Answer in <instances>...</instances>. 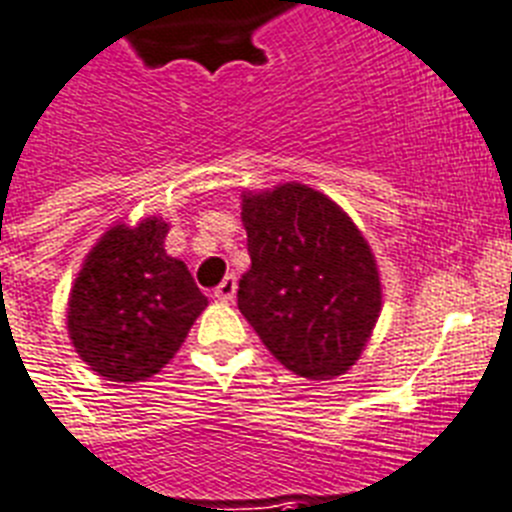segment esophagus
Here are the masks:
<instances>
[{
    "label": "esophagus",
    "instance_id": "obj_1",
    "mask_svg": "<svg viewBox=\"0 0 512 512\" xmlns=\"http://www.w3.org/2000/svg\"><path fill=\"white\" fill-rule=\"evenodd\" d=\"M235 290H238V280H235V274H227L225 280L217 285V290H214V298H217V301H232V298H235Z\"/></svg>",
    "mask_w": 512,
    "mask_h": 512
}]
</instances>
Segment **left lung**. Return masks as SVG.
<instances>
[{"label":"left lung","instance_id":"obj_1","mask_svg":"<svg viewBox=\"0 0 512 512\" xmlns=\"http://www.w3.org/2000/svg\"><path fill=\"white\" fill-rule=\"evenodd\" d=\"M243 225L251 269L240 280V314L295 374H345L382 308L369 243L340 206L298 183L243 198Z\"/></svg>","mask_w":512,"mask_h":512}]
</instances>
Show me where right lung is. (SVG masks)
Returning a JSON list of instances; mask_svg holds the SVG:
<instances>
[{
  "instance_id": "1",
  "label": "right lung",
  "mask_w": 512,
  "mask_h": 512,
  "mask_svg": "<svg viewBox=\"0 0 512 512\" xmlns=\"http://www.w3.org/2000/svg\"><path fill=\"white\" fill-rule=\"evenodd\" d=\"M167 225H117L88 253L75 280L67 329L80 358L112 382L162 369L209 303L183 261L164 253Z\"/></svg>"
}]
</instances>
